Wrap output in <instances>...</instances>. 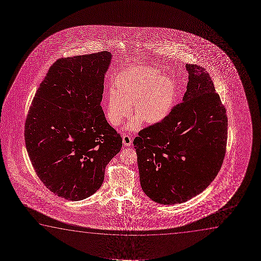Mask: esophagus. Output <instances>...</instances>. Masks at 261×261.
<instances>
[{"mask_svg": "<svg viewBox=\"0 0 261 261\" xmlns=\"http://www.w3.org/2000/svg\"><path fill=\"white\" fill-rule=\"evenodd\" d=\"M133 138L128 135H125L123 136V143L125 144V146H130L132 144Z\"/></svg>", "mask_w": 261, "mask_h": 261, "instance_id": "obj_1", "label": "esophagus"}]
</instances>
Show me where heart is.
Masks as SVG:
<instances>
[{"label":"heart","mask_w":261,"mask_h":261,"mask_svg":"<svg viewBox=\"0 0 261 261\" xmlns=\"http://www.w3.org/2000/svg\"><path fill=\"white\" fill-rule=\"evenodd\" d=\"M175 99V85L168 76L143 68H130L115 79L114 89L108 94L105 114L117 126L131 113L136 116L127 128L136 131L142 122L157 124L168 116Z\"/></svg>","instance_id":"obj_1"}]
</instances>
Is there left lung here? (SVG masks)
<instances>
[{
	"instance_id": "8db88e82",
	"label": "left lung",
	"mask_w": 261,
	"mask_h": 261,
	"mask_svg": "<svg viewBox=\"0 0 261 261\" xmlns=\"http://www.w3.org/2000/svg\"><path fill=\"white\" fill-rule=\"evenodd\" d=\"M186 67L189 81L182 102L134 140L142 189L164 205L186 202L203 192L226 150V111L210 74L196 64Z\"/></svg>"
}]
</instances>
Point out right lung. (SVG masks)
Listing matches in <instances>:
<instances>
[{
  "label": "right lung",
  "mask_w": 261,
  "mask_h": 261,
  "mask_svg": "<svg viewBox=\"0 0 261 261\" xmlns=\"http://www.w3.org/2000/svg\"><path fill=\"white\" fill-rule=\"evenodd\" d=\"M108 50L61 58L36 91L25 123L33 168L51 193L81 200L99 190L122 138L106 120L100 101Z\"/></svg>",
  "instance_id": "right-lung-1"
}]
</instances>
